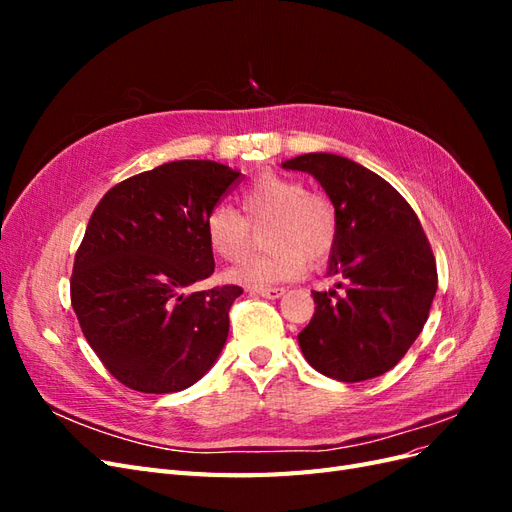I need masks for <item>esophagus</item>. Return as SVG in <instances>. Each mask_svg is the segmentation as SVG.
<instances>
[{
  "instance_id": "1",
  "label": "esophagus",
  "mask_w": 512,
  "mask_h": 512,
  "mask_svg": "<svg viewBox=\"0 0 512 512\" xmlns=\"http://www.w3.org/2000/svg\"><path fill=\"white\" fill-rule=\"evenodd\" d=\"M256 292L260 294V297H267V299H280L286 290H284V288H256Z\"/></svg>"
}]
</instances>
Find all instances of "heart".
Masks as SVG:
<instances>
[{
	"label": "heart",
	"mask_w": 512,
	"mask_h": 512,
	"mask_svg": "<svg viewBox=\"0 0 512 512\" xmlns=\"http://www.w3.org/2000/svg\"><path fill=\"white\" fill-rule=\"evenodd\" d=\"M241 215L226 205L213 207L203 222L207 245L222 260H237L252 243V228H262L267 250L241 258L226 277L230 282L265 288L290 282L305 265L327 260L339 237L333 200L305 190L301 179L280 173L258 175L239 196Z\"/></svg>",
	"instance_id": "1"
}]
</instances>
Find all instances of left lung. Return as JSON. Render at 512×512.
<instances>
[{
  "label": "left lung",
  "mask_w": 512,
  "mask_h": 512,
  "mask_svg": "<svg viewBox=\"0 0 512 512\" xmlns=\"http://www.w3.org/2000/svg\"><path fill=\"white\" fill-rule=\"evenodd\" d=\"M284 168L314 175L339 215L329 275L342 292H312L316 312L299 333L301 352L333 380L376 378L404 359L436 297L425 230L389 181L348 158L305 153Z\"/></svg>",
  "instance_id": "8db88e82"
}]
</instances>
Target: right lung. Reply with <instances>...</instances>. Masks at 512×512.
<instances>
[{"label":"right lung","instance_id":"1","mask_svg":"<svg viewBox=\"0 0 512 512\" xmlns=\"http://www.w3.org/2000/svg\"><path fill=\"white\" fill-rule=\"evenodd\" d=\"M239 181L220 162H168L117 183L91 213L70 299L87 344L128 389L183 391L222 352L243 288H185L213 273L203 222Z\"/></svg>","mask_w":512,"mask_h":512}]
</instances>
